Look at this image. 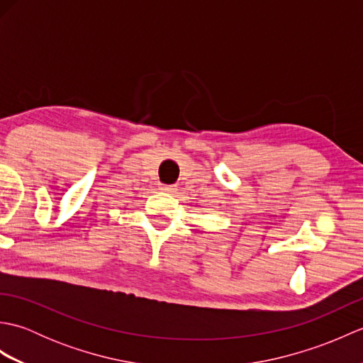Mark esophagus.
<instances>
[{
  "instance_id": "34e87169",
  "label": "esophagus",
  "mask_w": 363,
  "mask_h": 363,
  "mask_svg": "<svg viewBox=\"0 0 363 363\" xmlns=\"http://www.w3.org/2000/svg\"><path fill=\"white\" fill-rule=\"evenodd\" d=\"M159 189L162 191H165V194H174L176 191V186H167V184H160Z\"/></svg>"
}]
</instances>
